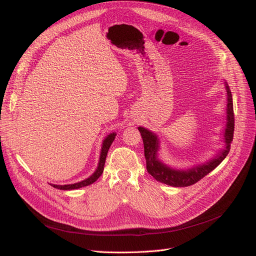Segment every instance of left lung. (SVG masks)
Wrapping results in <instances>:
<instances>
[{
    "label": "left lung",
    "mask_w": 256,
    "mask_h": 256,
    "mask_svg": "<svg viewBox=\"0 0 256 256\" xmlns=\"http://www.w3.org/2000/svg\"><path fill=\"white\" fill-rule=\"evenodd\" d=\"M226 125L224 131V143L226 148L218 152V154L212 160L205 162L203 164H198L188 170H176L168 166L164 162L160 161L157 152L159 150V138L152 131L143 127H138V131L141 132L143 144H144V154L146 159V168L154 180L164 182L166 184L172 186V187H188L193 184L202 180L208 173L218 166L221 162L228 156L230 150V143L234 136V109H233V98L232 92L226 82Z\"/></svg>",
    "instance_id": "obj_1"
}]
</instances>
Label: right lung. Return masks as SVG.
<instances>
[{
	"label": "right lung",
	"instance_id": "obj_1",
	"mask_svg": "<svg viewBox=\"0 0 256 256\" xmlns=\"http://www.w3.org/2000/svg\"><path fill=\"white\" fill-rule=\"evenodd\" d=\"M115 136H116V134H114V132L110 134L104 140L97 170L88 178H86V180H82L80 182H76V184H63V186H60V184H51V186H53L54 188L60 189V190H74V189H79V188L85 187V186H88V184H92V182H95L98 180V178L102 176V174L104 172V162H106V154H108V150H109L111 144L113 143L114 138H115Z\"/></svg>",
	"mask_w": 256,
	"mask_h": 256
}]
</instances>
